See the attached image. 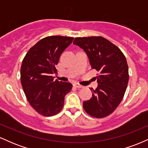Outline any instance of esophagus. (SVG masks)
<instances>
[{"label":"esophagus","instance_id":"obj_1","mask_svg":"<svg viewBox=\"0 0 148 148\" xmlns=\"http://www.w3.org/2000/svg\"><path fill=\"white\" fill-rule=\"evenodd\" d=\"M74 86H75V87L77 88H84V86H81V85H80L79 84H77V83H75V84H74Z\"/></svg>","mask_w":148,"mask_h":148}]
</instances>
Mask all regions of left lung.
<instances>
[{"instance_id":"8db88e82","label":"left lung","mask_w":148,"mask_h":148,"mask_svg":"<svg viewBox=\"0 0 148 148\" xmlns=\"http://www.w3.org/2000/svg\"><path fill=\"white\" fill-rule=\"evenodd\" d=\"M74 45L84 50L92 69L99 74L97 76L98 86L90 99L84 101L88 114L102 118L111 114L123 100L129 81L126 58L118 47L101 36L76 37Z\"/></svg>"}]
</instances>
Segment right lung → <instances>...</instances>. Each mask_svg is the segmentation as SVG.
Instances as JSON below:
<instances>
[{"label": "right lung", "instance_id": "right-lung-1", "mask_svg": "<svg viewBox=\"0 0 148 148\" xmlns=\"http://www.w3.org/2000/svg\"><path fill=\"white\" fill-rule=\"evenodd\" d=\"M74 37H45L29 49L22 61L21 82L28 102L44 116L58 113L64 106V96L72 90L70 83L54 81L56 65Z\"/></svg>", "mask_w": 148, "mask_h": 148}]
</instances>
